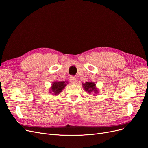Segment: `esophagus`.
<instances>
[{
  "mask_svg": "<svg viewBox=\"0 0 148 148\" xmlns=\"http://www.w3.org/2000/svg\"><path fill=\"white\" fill-rule=\"evenodd\" d=\"M70 81L72 84H76V79L75 77H70Z\"/></svg>",
  "mask_w": 148,
  "mask_h": 148,
  "instance_id": "1",
  "label": "esophagus"
}]
</instances>
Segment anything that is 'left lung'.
<instances>
[{"mask_svg":"<svg viewBox=\"0 0 148 148\" xmlns=\"http://www.w3.org/2000/svg\"><path fill=\"white\" fill-rule=\"evenodd\" d=\"M83 89L86 92H88L89 94L94 93L97 94L99 93L98 88L96 87V84L93 81H87L85 83H82Z\"/></svg>","mask_w":148,"mask_h":148,"instance_id":"1","label":"left lung"}]
</instances>
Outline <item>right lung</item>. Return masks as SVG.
Segmentation results:
<instances>
[{
  "label": "right lung",
  "instance_id": "add662e5",
  "mask_svg": "<svg viewBox=\"0 0 148 148\" xmlns=\"http://www.w3.org/2000/svg\"><path fill=\"white\" fill-rule=\"evenodd\" d=\"M68 81H54L52 83L51 86L49 90V92L53 94V95H59L65 87L68 84Z\"/></svg>",
  "mask_w": 148,
  "mask_h": 148
}]
</instances>
